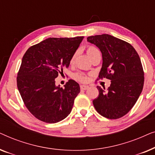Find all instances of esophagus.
<instances>
[{
    "mask_svg": "<svg viewBox=\"0 0 155 155\" xmlns=\"http://www.w3.org/2000/svg\"><path fill=\"white\" fill-rule=\"evenodd\" d=\"M89 87H90L89 85H84V84L80 85V90H87Z\"/></svg>",
    "mask_w": 155,
    "mask_h": 155,
    "instance_id": "obj_1",
    "label": "esophagus"
}]
</instances>
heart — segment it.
<instances>
[{
	"label": "heart",
	"mask_w": 155,
	"mask_h": 155,
	"mask_svg": "<svg viewBox=\"0 0 155 155\" xmlns=\"http://www.w3.org/2000/svg\"><path fill=\"white\" fill-rule=\"evenodd\" d=\"M99 51L97 49V48L94 47V46H89L87 48V54L89 55V56H92L93 54H95V53L98 52ZM75 54L73 55V57L71 58V62H73L74 61V59H75ZM75 78L76 79L79 80H81V81H86L87 80V77L84 75V74H82V73H78L75 75Z\"/></svg>",
	"instance_id": "heart-1"
}]
</instances>
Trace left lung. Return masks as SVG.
I'll list each match as a JSON object with an SVG mask.
<instances>
[{
    "mask_svg": "<svg viewBox=\"0 0 155 155\" xmlns=\"http://www.w3.org/2000/svg\"><path fill=\"white\" fill-rule=\"evenodd\" d=\"M87 39L97 46L102 55L99 78L111 80L107 90L97 87L99 97L93 100V104L104 117L117 119L132 109L143 90L144 72L140 58L130 44L111 35L91 36Z\"/></svg>",
    "mask_w": 155,
    "mask_h": 155,
    "instance_id": "obj_1",
    "label": "left lung"
}]
</instances>
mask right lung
<instances>
[{
	"label": "right lung",
	"mask_w": 155,
	"mask_h": 155,
	"mask_svg": "<svg viewBox=\"0 0 155 155\" xmlns=\"http://www.w3.org/2000/svg\"><path fill=\"white\" fill-rule=\"evenodd\" d=\"M83 38H48L25 52L17 84L26 107L41 121L59 122L71 112L79 84L70 80L63 88L56 85L55 79L69 66Z\"/></svg>",
	"instance_id": "right-lung-1"
}]
</instances>
